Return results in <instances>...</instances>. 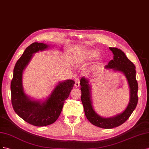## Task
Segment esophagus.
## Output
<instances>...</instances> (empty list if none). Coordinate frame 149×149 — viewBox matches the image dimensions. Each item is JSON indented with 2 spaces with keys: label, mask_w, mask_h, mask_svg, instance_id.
<instances>
[{
  "label": "esophagus",
  "mask_w": 149,
  "mask_h": 149,
  "mask_svg": "<svg viewBox=\"0 0 149 149\" xmlns=\"http://www.w3.org/2000/svg\"><path fill=\"white\" fill-rule=\"evenodd\" d=\"M80 86V82H79V79L78 78L75 79V87H79Z\"/></svg>",
  "instance_id": "34e87169"
}]
</instances>
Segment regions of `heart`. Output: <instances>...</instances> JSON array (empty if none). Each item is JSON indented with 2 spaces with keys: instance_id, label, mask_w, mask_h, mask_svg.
<instances>
[{
  "instance_id": "b5f03b06",
  "label": "heart",
  "mask_w": 149,
  "mask_h": 149,
  "mask_svg": "<svg viewBox=\"0 0 149 149\" xmlns=\"http://www.w3.org/2000/svg\"><path fill=\"white\" fill-rule=\"evenodd\" d=\"M100 56V53L98 50L88 49L84 50L80 54V58L84 61H92L95 60Z\"/></svg>"
}]
</instances>
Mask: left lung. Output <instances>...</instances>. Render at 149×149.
Returning a JSON list of instances; mask_svg holds the SVG:
<instances>
[{
    "label": "left lung",
    "mask_w": 149,
    "mask_h": 149,
    "mask_svg": "<svg viewBox=\"0 0 149 149\" xmlns=\"http://www.w3.org/2000/svg\"><path fill=\"white\" fill-rule=\"evenodd\" d=\"M109 49L113 54V59L105 65V68L124 74L130 88L129 103L124 112L108 118L99 116L95 112L92 106L91 87L89 84L88 79L83 77L80 82L81 86L80 90L82 91L81 100L86 116L91 124L102 129H112L124 124L132 113L138 102V83L135 77L136 71L134 64L120 49L116 47H109Z\"/></svg>",
    "instance_id": "obj_1"
}]
</instances>
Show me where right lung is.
I'll return each mask as SVG.
<instances>
[{
    "instance_id": "right-lung-1",
    "label": "right lung",
    "mask_w": 149,
    "mask_h": 149,
    "mask_svg": "<svg viewBox=\"0 0 149 149\" xmlns=\"http://www.w3.org/2000/svg\"><path fill=\"white\" fill-rule=\"evenodd\" d=\"M49 47L43 43H34L25 49L16 62L11 81V100L15 113L29 124L37 127L46 126L57 120L62 112L64 101L69 97L75 82L66 80L59 82L51 94L44 101L34 100L24 93L22 74L34 53Z\"/></svg>"
}]
</instances>
